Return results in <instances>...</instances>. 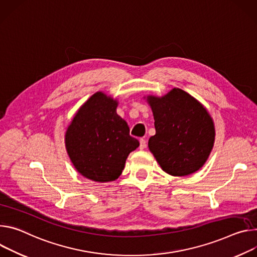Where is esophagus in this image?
<instances>
[{
    "instance_id": "esophagus-1",
    "label": "esophagus",
    "mask_w": 257,
    "mask_h": 257,
    "mask_svg": "<svg viewBox=\"0 0 257 257\" xmlns=\"http://www.w3.org/2000/svg\"><path fill=\"white\" fill-rule=\"evenodd\" d=\"M146 146H147V142H146V140H144V139H141V140H140V149H141V150H143V149H145V148H146Z\"/></svg>"
}]
</instances>
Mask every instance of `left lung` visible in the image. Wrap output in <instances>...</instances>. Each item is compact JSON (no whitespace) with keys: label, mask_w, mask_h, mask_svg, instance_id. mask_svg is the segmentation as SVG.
Returning a JSON list of instances; mask_svg holds the SVG:
<instances>
[{"label":"left lung","mask_w":257,"mask_h":257,"mask_svg":"<svg viewBox=\"0 0 257 257\" xmlns=\"http://www.w3.org/2000/svg\"><path fill=\"white\" fill-rule=\"evenodd\" d=\"M154 117L156 134L148 147L163 172L186 177L200 169L208 159L215 127L207 109L187 92L174 88L158 97H144Z\"/></svg>","instance_id":"8db88e82"}]
</instances>
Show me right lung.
<instances>
[{
	"label": "right lung",
	"mask_w": 257,
	"mask_h": 257,
	"mask_svg": "<svg viewBox=\"0 0 257 257\" xmlns=\"http://www.w3.org/2000/svg\"><path fill=\"white\" fill-rule=\"evenodd\" d=\"M117 99L97 92L76 111L65 132V148L74 168L94 182L118 179L127 156L139 146L116 113Z\"/></svg>",
	"instance_id": "obj_1"
}]
</instances>
